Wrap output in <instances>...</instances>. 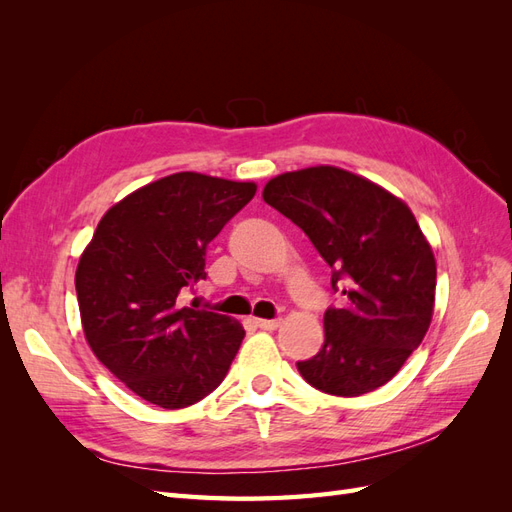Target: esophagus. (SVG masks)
Wrapping results in <instances>:
<instances>
[{
	"instance_id": "esophagus-1",
	"label": "esophagus",
	"mask_w": 512,
	"mask_h": 512,
	"mask_svg": "<svg viewBox=\"0 0 512 512\" xmlns=\"http://www.w3.org/2000/svg\"><path fill=\"white\" fill-rule=\"evenodd\" d=\"M256 327L258 329H262V331H273V329H277L280 327V320H256Z\"/></svg>"
}]
</instances>
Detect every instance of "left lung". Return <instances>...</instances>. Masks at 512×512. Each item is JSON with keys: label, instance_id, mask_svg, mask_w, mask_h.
<instances>
[{"label": "left lung", "instance_id": "obj_1", "mask_svg": "<svg viewBox=\"0 0 512 512\" xmlns=\"http://www.w3.org/2000/svg\"><path fill=\"white\" fill-rule=\"evenodd\" d=\"M262 198L314 243L342 297L324 312V344L297 363L299 374L339 397L389 382L423 342L436 301V260L408 205L335 166L275 177Z\"/></svg>", "mask_w": 512, "mask_h": 512}]
</instances>
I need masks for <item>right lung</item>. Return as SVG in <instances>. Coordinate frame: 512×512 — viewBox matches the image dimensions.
Masks as SVG:
<instances>
[{
    "mask_svg": "<svg viewBox=\"0 0 512 512\" xmlns=\"http://www.w3.org/2000/svg\"><path fill=\"white\" fill-rule=\"evenodd\" d=\"M254 194V183L168 175L108 209L83 252L74 282L87 342L149 404L188 408L226 378L245 331L179 294L205 280L207 245Z\"/></svg>",
    "mask_w": 512,
    "mask_h": 512,
    "instance_id": "1",
    "label": "right lung"
}]
</instances>
